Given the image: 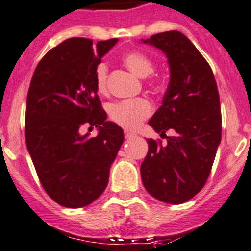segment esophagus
Listing matches in <instances>:
<instances>
[{"label": "esophagus", "instance_id": "esophagus-1", "mask_svg": "<svg viewBox=\"0 0 251 251\" xmlns=\"http://www.w3.org/2000/svg\"><path fill=\"white\" fill-rule=\"evenodd\" d=\"M136 135L135 133L130 132V131H125V138L126 140H131V138H135Z\"/></svg>", "mask_w": 251, "mask_h": 251}]
</instances>
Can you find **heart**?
<instances>
[{
  "instance_id": "obj_1",
  "label": "heart",
  "mask_w": 251,
  "mask_h": 251,
  "mask_svg": "<svg viewBox=\"0 0 251 251\" xmlns=\"http://www.w3.org/2000/svg\"><path fill=\"white\" fill-rule=\"evenodd\" d=\"M123 62L138 77H148L154 72L153 62L141 52L132 50V52L125 53L123 57ZM95 76L98 92H107L108 65L105 63H100L97 65ZM151 113H153V107L146 98L114 103L109 109L111 120L126 130H136L140 127L141 124L147 118H149Z\"/></svg>"
}]
</instances>
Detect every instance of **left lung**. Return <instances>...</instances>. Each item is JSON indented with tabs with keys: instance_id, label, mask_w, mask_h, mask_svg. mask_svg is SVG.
I'll return each instance as SVG.
<instances>
[{
	"instance_id": "8db88e82",
	"label": "left lung",
	"mask_w": 251,
	"mask_h": 251,
	"mask_svg": "<svg viewBox=\"0 0 251 251\" xmlns=\"http://www.w3.org/2000/svg\"><path fill=\"white\" fill-rule=\"evenodd\" d=\"M142 42L163 50L170 67L163 104L149 120L168 143L147 140L142 182L158 201L182 204L201 191L221 142L219 91L209 63L182 32H160ZM168 129L175 135L166 136Z\"/></svg>"
}]
</instances>
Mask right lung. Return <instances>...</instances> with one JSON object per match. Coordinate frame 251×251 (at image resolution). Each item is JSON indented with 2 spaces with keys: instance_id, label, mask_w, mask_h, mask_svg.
Returning <instances> with one entry per match:
<instances>
[{
  "instance_id": "add662e5",
  "label": "right lung",
  "mask_w": 251,
  "mask_h": 251,
  "mask_svg": "<svg viewBox=\"0 0 251 251\" xmlns=\"http://www.w3.org/2000/svg\"><path fill=\"white\" fill-rule=\"evenodd\" d=\"M118 39L97 42L73 37L40 60L26 98L25 140L48 196L65 207L86 206L107 188L124 132L107 121L97 96L96 68ZM99 127L81 135L80 126ZM91 128V127H90Z\"/></svg>"
}]
</instances>
